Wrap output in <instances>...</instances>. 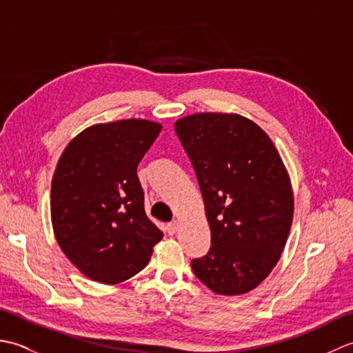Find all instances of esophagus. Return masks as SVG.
Returning <instances> with one entry per match:
<instances>
[{
  "label": "esophagus",
  "instance_id": "obj_1",
  "mask_svg": "<svg viewBox=\"0 0 353 353\" xmlns=\"http://www.w3.org/2000/svg\"><path fill=\"white\" fill-rule=\"evenodd\" d=\"M177 229H179V221H176V220L171 221L168 226H167V232H168L170 235H174L176 232H177Z\"/></svg>",
  "mask_w": 353,
  "mask_h": 353
}]
</instances>
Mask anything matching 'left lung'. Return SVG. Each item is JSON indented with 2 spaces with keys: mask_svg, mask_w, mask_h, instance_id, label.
<instances>
[{
  "mask_svg": "<svg viewBox=\"0 0 353 353\" xmlns=\"http://www.w3.org/2000/svg\"><path fill=\"white\" fill-rule=\"evenodd\" d=\"M174 130L196 171L211 249L192 272L221 296L254 290L272 273L290 235L294 196L273 141L238 114L200 112Z\"/></svg>",
  "mask_w": 353,
  "mask_h": 353,
  "instance_id": "left-lung-1",
  "label": "left lung"
}]
</instances>
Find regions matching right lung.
<instances>
[{
  "label": "right lung",
  "mask_w": 353,
  "mask_h": 353,
  "mask_svg": "<svg viewBox=\"0 0 353 353\" xmlns=\"http://www.w3.org/2000/svg\"><path fill=\"white\" fill-rule=\"evenodd\" d=\"M162 124L129 118L88 127L65 147L51 182V223L65 256L91 281L138 274L163 234L145 214L138 163Z\"/></svg>",
  "instance_id": "right-lung-1"
}]
</instances>
